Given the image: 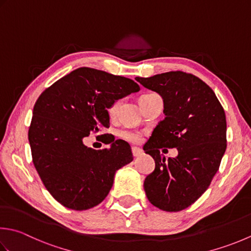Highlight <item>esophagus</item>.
<instances>
[{
	"instance_id": "1",
	"label": "esophagus",
	"mask_w": 251,
	"mask_h": 251,
	"mask_svg": "<svg viewBox=\"0 0 251 251\" xmlns=\"http://www.w3.org/2000/svg\"><path fill=\"white\" fill-rule=\"evenodd\" d=\"M131 152H132V155L135 156V158H138L142 153H144V151H142L140 148H137V147H134V148H131Z\"/></svg>"
}]
</instances>
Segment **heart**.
I'll return each instance as SVG.
<instances>
[{"mask_svg": "<svg viewBox=\"0 0 251 251\" xmlns=\"http://www.w3.org/2000/svg\"><path fill=\"white\" fill-rule=\"evenodd\" d=\"M150 95V93H149ZM145 96H148V95H144L141 97H145ZM140 97V98H141ZM121 104V100H117L114 101L112 103V104L109 106V109H107V112H109V115L110 116H114L116 114L117 110H119ZM120 137L122 139H124L128 142H131V144H139V142L142 140V135L140 134L139 131H136V130H129V129H123L120 131Z\"/></svg>", "mask_w": 251, "mask_h": 251, "instance_id": "heart-1", "label": "heart"}]
</instances>
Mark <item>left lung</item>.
<instances>
[{"label":"left lung","mask_w":251,"mask_h":251,"mask_svg":"<svg viewBox=\"0 0 251 251\" xmlns=\"http://www.w3.org/2000/svg\"><path fill=\"white\" fill-rule=\"evenodd\" d=\"M136 80L163 98L165 117L144 146L155 161L145 179L147 198L154 207L177 212L201 197L226 150V117L213 90L193 74L168 72ZM166 148L179 155L168 161Z\"/></svg>","instance_id":"left-lung-1"}]
</instances>
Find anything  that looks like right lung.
<instances>
[{"label": "right lung", "mask_w": 251, "mask_h": 251, "mask_svg": "<svg viewBox=\"0 0 251 251\" xmlns=\"http://www.w3.org/2000/svg\"><path fill=\"white\" fill-rule=\"evenodd\" d=\"M139 89L129 78L80 67L38 98L28 130L32 162L49 193L64 207L82 211L101 203L115 172L134 159L129 144L112 135H102L111 147L101 150L88 148L82 140L109 128V106Z\"/></svg>", "instance_id": "1"}]
</instances>
